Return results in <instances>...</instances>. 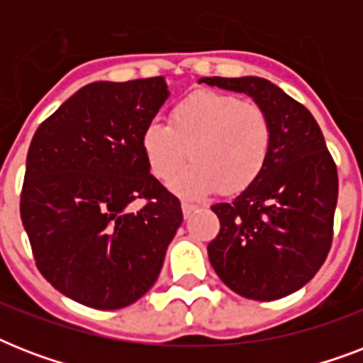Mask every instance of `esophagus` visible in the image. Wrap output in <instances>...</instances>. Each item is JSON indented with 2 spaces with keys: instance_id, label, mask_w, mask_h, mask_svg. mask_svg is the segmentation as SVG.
<instances>
[{
  "instance_id": "34e87169",
  "label": "esophagus",
  "mask_w": 363,
  "mask_h": 363,
  "mask_svg": "<svg viewBox=\"0 0 363 363\" xmlns=\"http://www.w3.org/2000/svg\"><path fill=\"white\" fill-rule=\"evenodd\" d=\"M194 209H196V205L188 203V201H182V213H184V216H186V218L192 215Z\"/></svg>"
}]
</instances>
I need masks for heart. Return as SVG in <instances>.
I'll return each instance as SVG.
<instances>
[{
  "instance_id": "heart-1",
  "label": "heart",
  "mask_w": 363,
  "mask_h": 363,
  "mask_svg": "<svg viewBox=\"0 0 363 363\" xmlns=\"http://www.w3.org/2000/svg\"><path fill=\"white\" fill-rule=\"evenodd\" d=\"M141 148L158 181H171L188 160L194 164L173 181V190L201 196L216 188L235 194L264 169L271 148L269 116L258 104L232 94L198 90L169 111V125L150 122Z\"/></svg>"
}]
</instances>
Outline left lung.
Masks as SVG:
<instances>
[{
	"instance_id": "left-lung-1",
	"label": "left lung",
	"mask_w": 363,
	"mask_h": 363,
	"mask_svg": "<svg viewBox=\"0 0 363 363\" xmlns=\"http://www.w3.org/2000/svg\"><path fill=\"white\" fill-rule=\"evenodd\" d=\"M199 82L250 96L267 113L271 148L258 179L211 209L220 232L207 247L216 275L233 292L273 301L316 275L333 238L337 167L315 116L267 79L203 77Z\"/></svg>"
}]
</instances>
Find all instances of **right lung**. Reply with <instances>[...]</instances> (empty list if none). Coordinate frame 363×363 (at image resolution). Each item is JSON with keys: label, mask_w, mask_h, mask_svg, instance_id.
<instances>
[{"label": "right lung", "mask_w": 363, "mask_h": 363, "mask_svg": "<svg viewBox=\"0 0 363 363\" xmlns=\"http://www.w3.org/2000/svg\"><path fill=\"white\" fill-rule=\"evenodd\" d=\"M169 98L164 77L82 86L37 128L20 216L37 269L94 309L152 288L182 222L181 201L148 169L141 135ZM145 201L141 210L130 203Z\"/></svg>", "instance_id": "add662e5"}]
</instances>
